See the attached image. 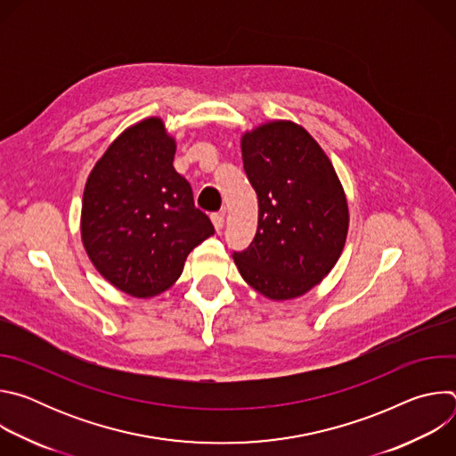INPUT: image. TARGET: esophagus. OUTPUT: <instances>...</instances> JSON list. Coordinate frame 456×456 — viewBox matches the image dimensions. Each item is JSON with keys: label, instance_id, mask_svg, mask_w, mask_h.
Segmentation results:
<instances>
[{"label": "esophagus", "instance_id": "1", "mask_svg": "<svg viewBox=\"0 0 456 456\" xmlns=\"http://www.w3.org/2000/svg\"><path fill=\"white\" fill-rule=\"evenodd\" d=\"M211 222H213L216 232H220V231L224 229V215H213V216H211Z\"/></svg>", "mask_w": 456, "mask_h": 456}]
</instances>
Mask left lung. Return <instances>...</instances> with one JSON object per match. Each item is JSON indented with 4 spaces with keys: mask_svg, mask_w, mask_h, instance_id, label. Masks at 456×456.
<instances>
[{
    "mask_svg": "<svg viewBox=\"0 0 456 456\" xmlns=\"http://www.w3.org/2000/svg\"><path fill=\"white\" fill-rule=\"evenodd\" d=\"M243 169L257 194V229L234 252L241 278L273 301L321 283L345 248L350 211L329 155L292 120H267L240 139Z\"/></svg>",
    "mask_w": 456,
    "mask_h": 456,
    "instance_id": "obj_1",
    "label": "left lung"
}]
</instances>
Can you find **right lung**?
<instances>
[{
  "label": "right lung",
  "instance_id": "1",
  "mask_svg": "<svg viewBox=\"0 0 456 456\" xmlns=\"http://www.w3.org/2000/svg\"><path fill=\"white\" fill-rule=\"evenodd\" d=\"M175 151L164 118L146 117L124 129L86 178L83 247L97 273L132 297L167 290L189 252L215 234L173 167Z\"/></svg>",
  "mask_w": 456,
  "mask_h": 456
}]
</instances>
